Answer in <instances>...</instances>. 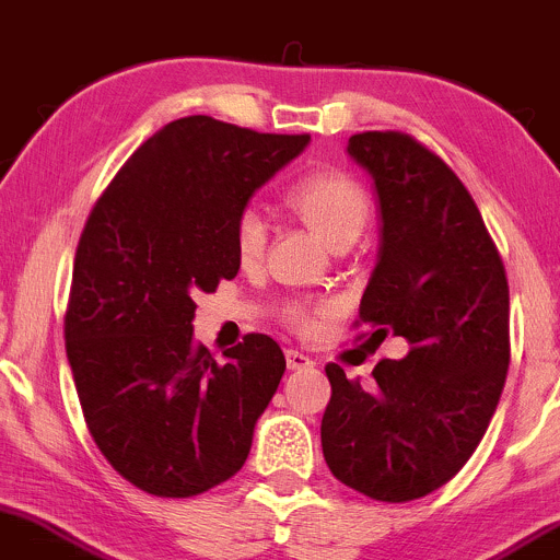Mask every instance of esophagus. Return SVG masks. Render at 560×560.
<instances>
[{
  "instance_id": "obj_1",
  "label": "esophagus",
  "mask_w": 560,
  "mask_h": 560,
  "mask_svg": "<svg viewBox=\"0 0 560 560\" xmlns=\"http://www.w3.org/2000/svg\"><path fill=\"white\" fill-rule=\"evenodd\" d=\"M285 363L291 371H299V369H312V365H315V360L299 350H285Z\"/></svg>"
}]
</instances>
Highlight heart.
<instances>
[{
    "mask_svg": "<svg viewBox=\"0 0 560 560\" xmlns=\"http://www.w3.org/2000/svg\"><path fill=\"white\" fill-rule=\"evenodd\" d=\"M288 208L310 226L328 248H350L371 219L369 195L341 173H312L291 186ZM267 221L256 208H245L234 221V254L250 267L267 250ZM299 326H310L304 312H293Z\"/></svg>",
    "mask_w": 560,
    "mask_h": 560,
    "instance_id": "b5f03b06",
    "label": "heart"
}]
</instances>
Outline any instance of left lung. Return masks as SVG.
I'll use <instances>...</instances> for the list:
<instances>
[{
  "label": "left lung",
  "instance_id": "obj_1",
  "mask_svg": "<svg viewBox=\"0 0 560 560\" xmlns=\"http://www.w3.org/2000/svg\"><path fill=\"white\" fill-rule=\"evenodd\" d=\"M347 154L374 182L376 267L360 299L369 341H408L378 360L374 387L326 365L320 441L330 472L378 502L441 489L465 467L497 411L510 365V291L470 191L402 133H358Z\"/></svg>",
  "mask_w": 560,
  "mask_h": 560
}]
</instances>
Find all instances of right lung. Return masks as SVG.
<instances>
[{
  "label": "right lung",
  "instance_id": "1",
  "mask_svg": "<svg viewBox=\"0 0 560 560\" xmlns=\"http://www.w3.org/2000/svg\"><path fill=\"white\" fill-rule=\"evenodd\" d=\"M306 143L206 114L167 122L82 230L66 358L95 446L147 494H202L248 459L285 358L248 334L215 360L191 339L195 296L237 275L234 221Z\"/></svg>",
  "mask_w": 560,
  "mask_h": 560
}]
</instances>
